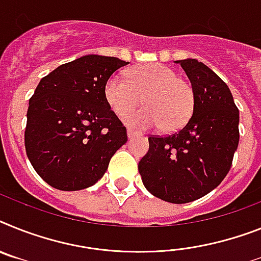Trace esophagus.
<instances>
[{"label":"esophagus","mask_w":261,"mask_h":261,"mask_svg":"<svg viewBox=\"0 0 261 261\" xmlns=\"http://www.w3.org/2000/svg\"><path fill=\"white\" fill-rule=\"evenodd\" d=\"M135 135H138V133H135V131L131 130V128H127V137L133 138V137H135Z\"/></svg>","instance_id":"esophagus-1"}]
</instances>
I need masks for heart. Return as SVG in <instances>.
<instances>
[{"mask_svg": "<svg viewBox=\"0 0 261 261\" xmlns=\"http://www.w3.org/2000/svg\"><path fill=\"white\" fill-rule=\"evenodd\" d=\"M105 98L114 113L123 117L140 100L146 109L127 114L124 120L135 128L161 124L164 131L180 128L194 110V91L170 67L152 63L128 71V81L113 75L105 85Z\"/></svg>", "mask_w": 261, "mask_h": 261, "instance_id": "heart-1", "label": "heart"}]
</instances>
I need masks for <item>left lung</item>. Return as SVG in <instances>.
Here are the masks:
<instances>
[{
  "mask_svg": "<svg viewBox=\"0 0 261 261\" xmlns=\"http://www.w3.org/2000/svg\"><path fill=\"white\" fill-rule=\"evenodd\" d=\"M194 91L191 118L180 130L150 137L138 170L147 191L175 204L204 196L222 183L239 144V110L228 86L192 58L175 61Z\"/></svg>",
  "mask_w": 261,
  "mask_h": 261,
  "instance_id": "left-lung-1",
  "label": "left lung"
}]
</instances>
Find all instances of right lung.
Segmentation results:
<instances>
[{
	"instance_id": "1",
	"label": "right lung",
	"mask_w": 261,
	"mask_h": 261,
	"mask_svg": "<svg viewBox=\"0 0 261 261\" xmlns=\"http://www.w3.org/2000/svg\"><path fill=\"white\" fill-rule=\"evenodd\" d=\"M126 65L115 57L89 54L38 83L26 114L25 148L47 185L61 191L95 185L127 142L126 127L105 98L107 80Z\"/></svg>"
}]
</instances>
